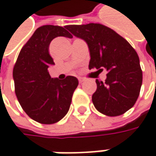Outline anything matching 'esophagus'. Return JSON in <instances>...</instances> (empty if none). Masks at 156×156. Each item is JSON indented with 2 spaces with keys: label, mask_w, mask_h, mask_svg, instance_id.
Segmentation results:
<instances>
[{
  "label": "esophagus",
  "mask_w": 156,
  "mask_h": 156,
  "mask_svg": "<svg viewBox=\"0 0 156 156\" xmlns=\"http://www.w3.org/2000/svg\"><path fill=\"white\" fill-rule=\"evenodd\" d=\"M84 80H85V79H84V78H78V82H79V83H82V82H83V81H84Z\"/></svg>",
  "instance_id": "1"
}]
</instances>
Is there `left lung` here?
Masks as SVG:
<instances>
[{"mask_svg": "<svg viewBox=\"0 0 156 156\" xmlns=\"http://www.w3.org/2000/svg\"><path fill=\"white\" fill-rule=\"evenodd\" d=\"M66 28L87 43L89 69L108 71L104 82L95 80L97 89L92 96L95 108L108 116L124 114L135 104L142 85L137 52L124 38L103 24H73Z\"/></svg>", "mask_w": 156, "mask_h": 156, "instance_id": "obj_1", "label": "left lung"}]
</instances>
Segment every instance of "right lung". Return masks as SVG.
<instances>
[{
  "label": "right lung",
  "mask_w": 156,
  "mask_h": 156,
  "mask_svg": "<svg viewBox=\"0 0 156 156\" xmlns=\"http://www.w3.org/2000/svg\"><path fill=\"white\" fill-rule=\"evenodd\" d=\"M59 36L72 38L62 26L39 27L23 45L13 69L16 98L24 112L40 124L57 123L67 114L78 85L75 77L60 80L51 78L48 71L55 64L49 45Z\"/></svg>",
  "instance_id": "right-lung-1"
}]
</instances>
